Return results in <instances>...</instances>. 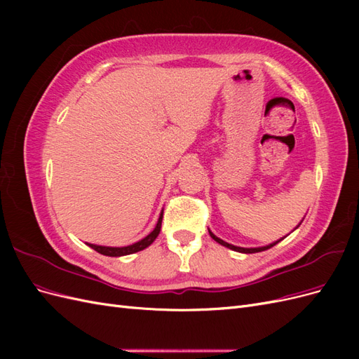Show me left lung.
Here are the masks:
<instances>
[{
	"label": "left lung",
	"mask_w": 359,
	"mask_h": 359,
	"mask_svg": "<svg viewBox=\"0 0 359 359\" xmlns=\"http://www.w3.org/2000/svg\"><path fill=\"white\" fill-rule=\"evenodd\" d=\"M301 224V223H299ZM298 227V226H297ZM210 235H211V238L214 241H217L219 244H222V245H224V247H227V248H231V250H233V252H240V253H259V252H264V250H268V248H271V247H274L276 244H278L281 240H283V238H281V240H278V241H276V243H273V244H269V245H265V247H256V248H244V247H236V245H232V244H229V243H226V241H223V240H220V238H217L211 231H210Z\"/></svg>",
	"instance_id": "8db88e82"
}]
</instances>
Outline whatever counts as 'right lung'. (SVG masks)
Instances as JSON below:
<instances>
[{
	"mask_svg": "<svg viewBox=\"0 0 359 359\" xmlns=\"http://www.w3.org/2000/svg\"><path fill=\"white\" fill-rule=\"evenodd\" d=\"M161 220H163V211L160 212V217H158V222L154 227V231L148 233L144 240H140L132 245H127V247H104V245H95V244H90L86 243V245H90L91 248H94L97 253L100 255H104V256H112V257H118V256H126V255H133V253H137L140 252V250L147 248L148 245H151L154 243L156 238L158 236L160 233V229H161Z\"/></svg>",
	"mask_w": 359,
	"mask_h": 359,
	"instance_id": "obj_1",
	"label": "right lung"
}]
</instances>
